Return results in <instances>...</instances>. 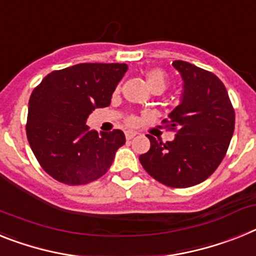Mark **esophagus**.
I'll return each instance as SVG.
<instances>
[{"label":"esophagus","instance_id":"34e87169","mask_svg":"<svg viewBox=\"0 0 256 256\" xmlns=\"http://www.w3.org/2000/svg\"><path fill=\"white\" fill-rule=\"evenodd\" d=\"M136 134H137V132H133V130H126V140H132L133 137L136 136Z\"/></svg>","mask_w":256,"mask_h":256}]
</instances>
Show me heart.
Segmentation results:
<instances>
[{"mask_svg": "<svg viewBox=\"0 0 256 256\" xmlns=\"http://www.w3.org/2000/svg\"><path fill=\"white\" fill-rule=\"evenodd\" d=\"M146 82L149 85V88L152 90H159L163 92L167 86V74L160 68H152L146 72ZM128 124L136 123V118L128 116L126 119Z\"/></svg>", "mask_w": 256, "mask_h": 256, "instance_id": "1", "label": "heart"}]
</instances>
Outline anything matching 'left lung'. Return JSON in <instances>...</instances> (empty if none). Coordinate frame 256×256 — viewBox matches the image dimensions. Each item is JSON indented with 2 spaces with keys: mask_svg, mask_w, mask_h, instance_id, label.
Returning <instances> with one entry per match:
<instances>
[{
  "mask_svg": "<svg viewBox=\"0 0 256 256\" xmlns=\"http://www.w3.org/2000/svg\"><path fill=\"white\" fill-rule=\"evenodd\" d=\"M172 66L181 74L184 90L163 123L176 136L162 142L149 134L150 150L140 155V162L162 184L189 188L208 178L226 156L234 132V108L212 72L184 60Z\"/></svg>",
  "mask_w": 256,
  "mask_h": 256,
  "instance_id": "obj_1",
  "label": "left lung"
}]
</instances>
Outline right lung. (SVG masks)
Instances as JSON below:
<instances>
[{"instance_id": "add662e5", "label": "right lung", "mask_w": 256, "mask_h": 256, "mask_svg": "<svg viewBox=\"0 0 256 256\" xmlns=\"http://www.w3.org/2000/svg\"><path fill=\"white\" fill-rule=\"evenodd\" d=\"M128 70L126 63H80L50 72L28 104L27 138L44 171L67 185H84L104 176L126 144L120 130H90L86 119L107 107Z\"/></svg>"}]
</instances>
